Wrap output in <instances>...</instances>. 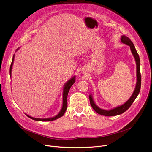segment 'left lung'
I'll return each mask as SVG.
<instances>
[{
  "label": "left lung",
  "instance_id": "1",
  "mask_svg": "<svg viewBox=\"0 0 152 152\" xmlns=\"http://www.w3.org/2000/svg\"><path fill=\"white\" fill-rule=\"evenodd\" d=\"M121 42L124 44H127L129 46H130L131 51L135 59V61L136 63V76H137L136 85L134 91L133 93L132 94L130 98L125 104H124L123 105H122L121 106H119L118 107H116L115 108H113V109L110 110H103V109H101L99 107H98L94 102V101L91 95L90 94L89 96L90 104H91L92 108L94 109V111L96 112H97L99 115L106 116H116L118 115H121V114L123 113L124 112H125L126 110H127L130 108V107L132 105V103L134 102V101L136 98L137 95H138V94L140 91V89H141V73H140V59L139 55H138V54H137V53L134 44H133L131 40L128 37L124 36V35L122 36Z\"/></svg>",
  "mask_w": 152,
  "mask_h": 152
}]
</instances>
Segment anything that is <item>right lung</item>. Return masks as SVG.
Here are the masks:
<instances>
[{"mask_svg": "<svg viewBox=\"0 0 152 152\" xmlns=\"http://www.w3.org/2000/svg\"><path fill=\"white\" fill-rule=\"evenodd\" d=\"M14 58H15V55L13 56L12 62H11V64L10 65V74L11 76V70H12V64H13V62H14ZM75 82V76L72 77L70 80H68L66 83L65 84L64 87V90H63V104H62L63 105H62V107L61 108V110L60 111V112L59 113V114L58 115H56V116L53 117V118H50L40 119V118H33L31 116L27 115L26 114H25V115L28 117H29L30 118H31L33 120H35V121H51L56 120V119L62 117L64 115V113L65 112L66 108H67V96H68V93L69 90H70L71 87L73 85Z\"/></svg>", "mask_w": 152, "mask_h": 152, "instance_id": "add662e5", "label": "right lung"}]
</instances>
